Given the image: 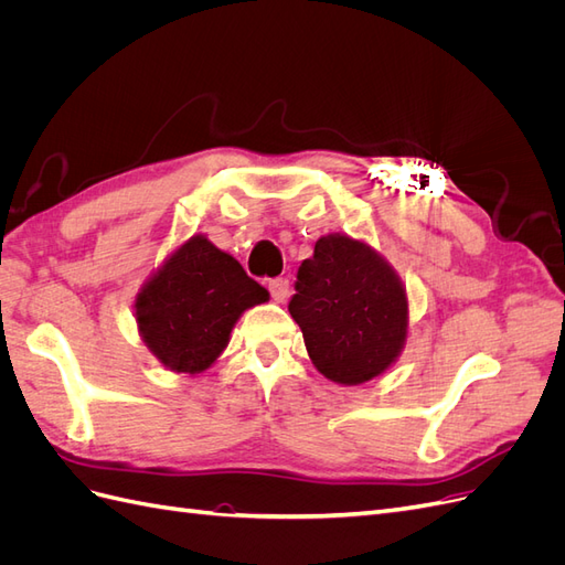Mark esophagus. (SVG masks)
Returning a JSON list of instances; mask_svg holds the SVG:
<instances>
[{
    "label": "esophagus",
    "instance_id": "34e87169",
    "mask_svg": "<svg viewBox=\"0 0 565 565\" xmlns=\"http://www.w3.org/2000/svg\"><path fill=\"white\" fill-rule=\"evenodd\" d=\"M268 292L273 297V301L282 303L287 297H289V280L287 278H276L268 282Z\"/></svg>",
    "mask_w": 565,
    "mask_h": 565
}]
</instances>
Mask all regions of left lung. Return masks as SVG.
<instances>
[{
    "instance_id": "8db88e82",
    "label": "left lung",
    "mask_w": 565,
    "mask_h": 565,
    "mask_svg": "<svg viewBox=\"0 0 565 565\" xmlns=\"http://www.w3.org/2000/svg\"><path fill=\"white\" fill-rule=\"evenodd\" d=\"M289 313L316 370L334 384L380 377L405 347L407 295L398 273L367 243L330 233L301 262Z\"/></svg>"
}]
</instances>
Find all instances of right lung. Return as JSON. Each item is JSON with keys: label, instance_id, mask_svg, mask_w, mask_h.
<instances>
[{"label": "right lung", "instance_id": "add662e5", "mask_svg": "<svg viewBox=\"0 0 565 565\" xmlns=\"http://www.w3.org/2000/svg\"><path fill=\"white\" fill-rule=\"evenodd\" d=\"M268 301L231 254L204 235L188 237L136 295L139 334L172 372L200 374L224 353L237 318Z\"/></svg>", "mask_w": 565, "mask_h": 565}]
</instances>
